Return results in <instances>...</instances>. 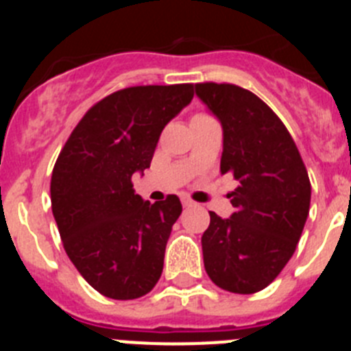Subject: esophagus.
Wrapping results in <instances>:
<instances>
[{
	"instance_id": "esophagus-1",
	"label": "esophagus",
	"mask_w": 351,
	"mask_h": 351,
	"mask_svg": "<svg viewBox=\"0 0 351 351\" xmlns=\"http://www.w3.org/2000/svg\"><path fill=\"white\" fill-rule=\"evenodd\" d=\"M181 202H182V206H184V207H193L195 206V202L191 200L190 197H182Z\"/></svg>"
}]
</instances>
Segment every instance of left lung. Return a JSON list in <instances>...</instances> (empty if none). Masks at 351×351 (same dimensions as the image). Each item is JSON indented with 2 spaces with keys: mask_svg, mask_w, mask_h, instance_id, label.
Listing matches in <instances>:
<instances>
[{
  "mask_svg": "<svg viewBox=\"0 0 351 351\" xmlns=\"http://www.w3.org/2000/svg\"><path fill=\"white\" fill-rule=\"evenodd\" d=\"M195 93L223 128L221 173L239 186L230 218L210 214L202 235L204 267L214 285L255 293L291 258L311 202V182L287 126L267 104L234 84H195Z\"/></svg>",
  "mask_w": 351,
  "mask_h": 351,
  "instance_id": "left-lung-1",
  "label": "left lung"
}]
</instances>
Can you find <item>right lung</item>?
<instances>
[{
	"label": "right lung",
	"instance_id": "obj_1",
	"mask_svg": "<svg viewBox=\"0 0 351 351\" xmlns=\"http://www.w3.org/2000/svg\"><path fill=\"white\" fill-rule=\"evenodd\" d=\"M191 98L193 84L105 96L84 114L56 161L51 202L64 251L108 299H138L160 280L181 200L169 195L151 204L135 193L132 176L149 169L163 128Z\"/></svg>",
	"mask_w": 351,
	"mask_h": 351
}]
</instances>
